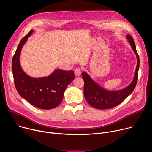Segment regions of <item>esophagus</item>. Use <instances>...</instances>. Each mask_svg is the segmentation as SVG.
<instances>
[{"label":"esophagus","instance_id":"34e87169","mask_svg":"<svg viewBox=\"0 0 152 152\" xmlns=\"http://www.w3.org/2000/svg\"><path fill=\"white\" fill-rule=\"evenodd\" d=\"M75 74L76 76H79L81 74V69L80 68H76L75 70Z\"/></svg>","mask_w":152,"mask_h":152}]
</instances>
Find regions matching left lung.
<instances>
[{
    "instance_id": "obj_1",
    "label": "left lung",
    "mask_w": 152,
    "mask_h": 152,
    "mask_svg": "<svg viewBox=\"0 0 152 152\" xmlns=\"http://www.w3.org/2000/svg\"><path fill=\"white\" fill-rule=\"evenodd\" d=\"M126 38L137 57V66L134 80L126 88L114 91L106 90L95 82L87 73L84 72L82 73L84 81L83 94L87 102L96 109H110L117 106L131 94L135 88L140 67V58L132 37L127 35Z\"/></svg>"
}]
</instances>
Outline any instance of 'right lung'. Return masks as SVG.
<instances>
[{"label": "right lung", "instance_id": "right-lung-1", "mask_svg": "<svg viewBox=\"0 0 152 152\" xmlns=\"http://www.w3.org/2000/svg\"><path fill=\"white\" fill-rule=\"evenodd\" d=\"M33 30L20 41L12 60V72L16 90L20 96L33 106L42 110L58 106L64 97V92L75 79L72 70H55L47 77L34 78L26 75L20 64V55Z\"/></svg>", "mask_w": 152, "mask_h": 152}]
</instances>
